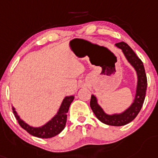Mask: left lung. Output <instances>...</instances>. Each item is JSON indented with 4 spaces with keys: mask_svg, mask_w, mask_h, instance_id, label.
<instances>
[{
    "mask_svg": "<svg viewBox=\"0 0 158 158\" xmlns=\"http://www.w3.org/2000/svg\"><path fill=\"white\" fill-rule=\"evenodd\" d=\"M116 46L121 49L124 56L126 57L130 64L134 67L137 74L138 80H137L136 93L134 101L126 111L120 114H114V115L106 114L104 110L100 108V106L97 104V99L93 95L91 97L90 106L95 116L102 123L112 126H122L134 120L142 108L145 94H146L147 77L142 61L137 57L130 46L124 42H118L116 44Z\"/></svg>",
    "mask_w": 158,
    "mask_h": 158,
    "instance_id": "1",
    "label": "left lung"
}]
</instances>
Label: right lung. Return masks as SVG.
<instances>
[{
    "mask_svg": "<svg viewBox=\"0 0 158 158\" xmlns=\"http://www.w3.org/2000/svg\"><path fill=\"white\" fill-rule=\"evenodd\" d=\"M74 98L75 97L73 95L65 97L56 116H54L45 125L39 128H34V127L30 126L23 120H21L14 107H13V112H14L16 119L18 120L20 126L25 129L26 132H29L30 135L39 137V138H50L59 134L64 129L66 122H67V113L68 112L69 107L72 103Z\"/></svg>",
    "mask_w": 158,
    "mask_h": 158,
    "instance_id": "right-lung-1",
    "label": "right lung"
}]
</instances>
